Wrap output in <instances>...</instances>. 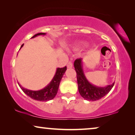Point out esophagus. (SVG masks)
<instances>
[{
    "label": "esophagus",
    "instance_id": "34e87169",
    "mask_svg": "<svg viewBox=\"0 0 135 135\" xmlns=\"http://www.w3.org/2000/svg\"><path fill=\"white\" fill-rule=\"evenodd\" d=\"M67 67H68V68H73V62H72V61H70L68 63V64H67Z\"/></svg>",
    "mask_w": 135,
    "mask_h": 135
}]
</instances>
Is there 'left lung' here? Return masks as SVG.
Returning a JSON list of instances; mask_svg holds the SVG:
<instances>
[{
	"label": "left lung",
	"mask_w": 135,
	"mask_h": 135,
	"mask_svg": "<svg viewBox=\"0 0 135 135\" xmlns=\"http://www.w3.org/2000/svg\"><path fill=\"white\" fill-rule=\"evenodd\" d=\"M77 73L78 89L80 95L87 101H97L106 95L113 87V84L106 86H97L88 82L84 74L82 66V58L75 60L74 63Z\"/></svg>",
	"instance_id": "left-lung-1"
}]
</instances>
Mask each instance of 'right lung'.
Returning <instances> with one entry per match:
<instances>
[{"label": "right lung", "instance_id": "1", "mask_svg": "<svg viewBox=\"0 0 135 135\" xmlns=\"http://www.w3.org/2000/svg\"><path fill=\"white\" fill-rule=\"evenodd\" d=\"M45 34L46 33H38V34L34 35L31 38H34L37 36H40V35L45 36ZM23 45L24 44L21 45L20 49L23 47ZM66 69H67L66 66L62 68H57L56 73H55L54 77H53L51 82H50V84H48L43 89L37 90V91H33V90H30L27 89V88H23L19 83H18V84L24 93L28 97H31L32 99L40 101H47L51 100V99L54 98L57 94L61 80L62 76L65 73Z\"/></svg>", "mask_w": 135, "mask_h": 135}]
</instances>
